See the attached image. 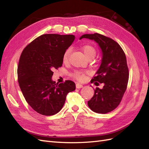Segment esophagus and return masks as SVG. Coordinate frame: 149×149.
Listing matches in <instances>:
<instances>
[{"label":"esophagus","instance_id":"obj_1","mask_svg":"<svg viewBox=\"0 0 149 149\" xmlns=\"http://www.w3.org/2000/svg\"><path fill=\"white\" fill-rule=\"evenodd\" d=\"M82 87H83V85L81 84H79V83L76 84V88L77 89H81Z\"/></svg>","mask_w":149,"mask_h":149}]
</instances>
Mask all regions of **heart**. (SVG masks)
<instances>
[{
  "instance_id": "b5f03b06",
  "label": "heart",
  "mask_w": 149,
  "mask_h": 149,
  "mask_svg": "<svg viewBox=\"0 0 149 149\" xmlns=\"http://www.w3.org/2000/svg\"><path fill=\"white\" fill-rule=\"evenodd\" d=\"M82 50L83 51L84 53L87 58H89V57H91V56L94 57V56L96 54V49H95L93 46H91L90 45H84L82 47ZM70 53V49H67V50L65 52L63 56V62L64 63H66L68 62V58H69ZM72 75H73L74 77L77 79L79 80H82L84 79V73L81 71H76L73 74H72Z\"/></svg>"
}]
</instances>
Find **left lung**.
Instances as JSON below:
<instances>
[{
	"instance_id": "1",
	"label": "left lung",
	"mask_w": 149,
	"mask_h": 149,
	"mask_svg": "<svg viewBox=\"0 0 149 149\" xmlns=\"http://www.w3.org/2000/svg\"><path fill=\"white\" fill-rule=\"evenodd\" d=\"M87 38L97 43L102 52L101 65L91 82L103 83L102 89L96 87L93 97L87 101L95 113L106 114L119 105L128 82L127 58L123 49L115 41L98 33L86 34L80 40Z\"/></svg>"
}]
</instances>
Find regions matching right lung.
Returning a JSON list of instances; mask_svg holds the SVG:
<instances>
[{
	"instance_id": "right-lung-1",
	"label": "right lung",
	"mask_w": 149,
	"mask_h": 149,
	"mask_svg": "<svg viewBox=\"0 0 149 149\" xmlns=\"http://www.w3.org/2000/svg\"><path fill=\"white\" fill-rule=\"evenodd\" d=\"M75 40L73 35L45 34L22 51L17 67L19 85L26 102L42 115H54L62 109L75 83L52 81L53 70L62 66L65 52Z\"/></svg>"
}]
</instances>
